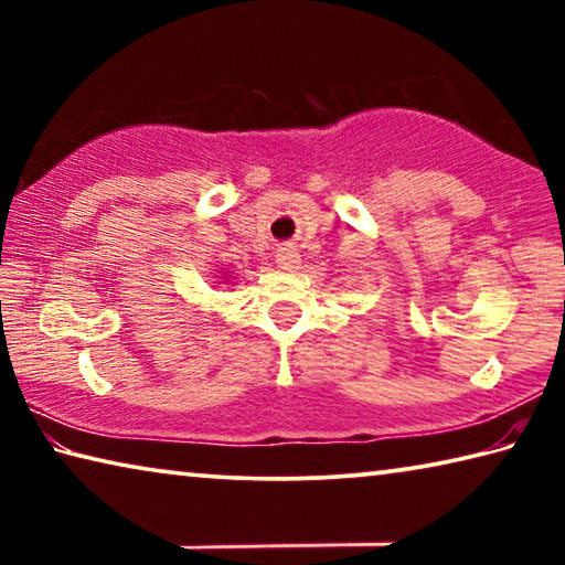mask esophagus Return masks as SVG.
Listing matches in <instances>:
<instances>
[{
	"instance_id": "obj_1",
	"label": "esophagus",
	"mask_w": 565,
	"mask_h": 565,
	"mask_svg": "<svg viewBox=\"0 0 565 565\" xmlns=\"http://www.w3.org/2000/svg\"><path fill=\"white\" fill-rule=\"evenodd\" d=\"M276 264H279V269H284V271H294V269H299L301 254L296 252L294 246H281L279 252H276Z\"/></svg>"
}]
</instances>
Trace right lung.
<instances>
[{"label":"right lung","instance_id":"1","mask_svg":"<svg viewBox=\"0 0 565 565\" xmlns=\"http://www.w3.org/2000/svg\"><path fill=\"white\" fill-rule=\"evenodd\" d=\"M218 279H222V281H228V279H226V271H222V274H218Z\"/></svg>","mask_w":565,"mask_h":565}]
</instances>
